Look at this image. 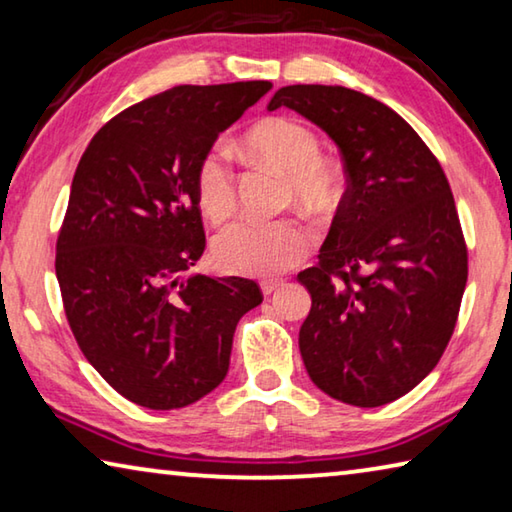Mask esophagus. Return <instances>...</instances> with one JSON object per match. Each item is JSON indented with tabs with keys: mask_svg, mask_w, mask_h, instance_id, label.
I'll return each mask as SVG.
<instances>
[{
	"mask_svg": "<svg viewBox=\"0 0 512 512\" xmlns=\"http://www.w3.org/2000/svg\"><path fill=\"white\" fill-rule=\"evenodd\" d=\"M282 284H284L282 280H262V282H259V287H262V293H264V296H271V293L280 289Z\"/></svg>",
	"mask_w": 512,
	"mask_h": 512,
	"instance_id": "1",
	"label": "esophagus"
}]
</instances>
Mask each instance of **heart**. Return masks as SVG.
<instances>
[{
  "instance_id": "heart-1",
  "label": "heart",
  "mask_w": 512,
  "mask_h": 512,
  "mask_svg": "<svg viewBox=\"0 0 512 512\" xmlns=\"http://www.w3.org/2000/svg\"><path fill=\"white\" fill-rule=\"evenodd\" d=\"M250 153L289 173L287 198L309 212H325L341 192V173L320 155L318 135L293 117H268L246 133ZM198 207L210 221L228 219L237 203L235 169L228 146L214 144L196 164ZM311 235L293 219L244 216L219 232L212 244L214 264L235 275H275L309 253Z\"/></svg>"
}]
</instances>
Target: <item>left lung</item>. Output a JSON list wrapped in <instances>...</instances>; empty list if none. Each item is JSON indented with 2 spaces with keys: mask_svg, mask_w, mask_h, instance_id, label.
<instances>
[{
  "mask_svg": "<svg viewBox=\"0 0 512 512\" xmlns=\"http://www.w3.org/2000/svg\"><path fill=\"white\" fill-rule=\"evenodd\" d=\"M287 106L339 146L348 189L298 273L311 293L300 327L309 377L334 400L372 409L413 391L452 339L467 248L447 176L386 103L341 85H287Z\"/></svg>",
  "mask_w": 512,
  "mask_h": 512,
  "instance_id": "left-lung-1",
  "label": "left lung"
}]
</instances>
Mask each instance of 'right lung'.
<instances>
[{
	"instance_id": "right-lung-1",
	"label": "right lung",
	"mask_w": 512,
	"mask_h": 512,
	"mask_svg": "<svg viewBox=\"0 0 512 512\" xmlns=\"http://www.w3.org/2000/svg\"><path fill=\"white\" fill-rule=\"evenodd\" d=\"M273 85H178L112 117L76 167L56 241L67 323L94 370L146 409H183L228 375L246 277L180 273L205 250L196 164Z\"/></svg>"
}]
</instances>
